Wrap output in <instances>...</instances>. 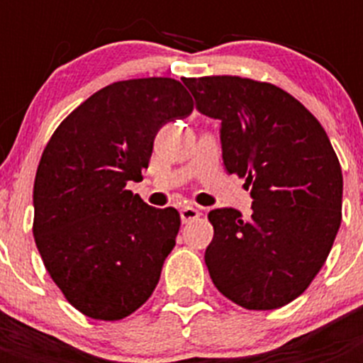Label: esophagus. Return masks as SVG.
Returning a JSON list of instances; mask_svg holds the SVG:
<instances>
[{
  "mask_svg": "<svg viewBox=\"0 0 363 363\" xmlns=\"http://www.w3.org/2000/svg\"><path fill=\"white\" fill-rule=\"evenodd\" d=\"M199 215H201V213H199V209H196V207H192V205H186V207H182V209H181L182 224L196 220Z\"/></svg>",
  "mask_w": 363,
  "mask_h": 363,
  "instance_id": "1",
  "label": "esophagus"
}]
</instances>
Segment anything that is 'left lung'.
Segmentation results:
<instances>
[{
	"label": "left lung",
	"mask_w": 363,
	"mask_h": 363,
	"mask_svg": "<svg viewBox=\"0 0 363 363\" xmlns=\"http://www.w3.org/2000/svg\"><path fill=\"white\" fill-rule=\"evenodd\" d=\"M182 82L199 113L220 121L226 171L252 198L250 218L232 207L209 213L211 279L245 309H279L307 290L339 232L337 154L320 122L275 84L232 75Z\"/></svg>",
	"instance_id": "1"
}]
</instances>
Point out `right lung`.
<instances>
[{"mask_svg":"<svg viewBox=\"0 0 363 363\" xmlns=\"http://www.w3.org/2000/svg\"><path fill=\"white\" fill-rule=\"evenodd\" d=\"M192 111L175 79L113 82L79 105L43 150L33 238L48 275L82 315L121 320L152 296L181 216L125 184L143 179L160 128Z\"/></svg>","mask_w":363,"mask_h":363,"instance_id":"add662e5","label":"right lung"}]
</instances>
